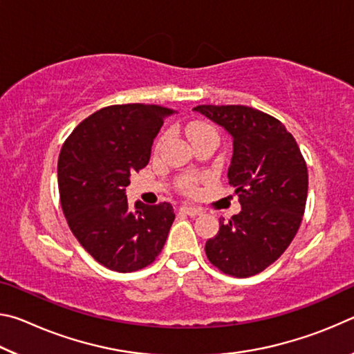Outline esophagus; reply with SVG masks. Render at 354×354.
I'll use <instances>...</instances> for the list:
<instances>
[{
    "instance_id": "34e87169",
    "label": "esophagus",
    "mask_w": 354,
    "mask_h": 354,
    "mask_svg": "<svg viewBox=\"0 0 354 354\" xmlns=\"http://www.w3.org/2000/svg\"><path fill=\"white\" fill-rule=\"evenodd\" d=\"M179 211H181L183 214L190 215V217H196V215L201 214V209L194 207V206H181L179 207Z\"/></svg>"
}]
</instances>
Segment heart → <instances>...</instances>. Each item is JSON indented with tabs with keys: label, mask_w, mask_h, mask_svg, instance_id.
<instances>
[{
	"label": "heart",
	"mask_w": 354,
	"mask_h": 354,
	"mask_svg": "<svg viewBox=\"0 0 354 354\" xmlns=\"http://www.w3.org/2000/svg\"><path fill=\"white\" fill-rule=\"evenodd\" d=\"M187 136L190 142H198L203 139H209V137H212V139H218V133L217 129H215L212 124H209L206 122H194L190 123L187 127ZM167 139H169V133H162L160 134L158 139H156L154 143V151L159 153L162 147L165 145ZM198 183H200V178L198 176H194V175H185L181 179H179V189H181L184 194L187 195H194L196 190H198Z\"/></svg>",
	"instance_id": "heart-1"
}]
</instances>
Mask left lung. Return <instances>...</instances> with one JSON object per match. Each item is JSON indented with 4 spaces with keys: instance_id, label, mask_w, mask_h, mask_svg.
Here are the masks:
<instances>
[{
    "instance_id": "left-lung-1",
    "label": "left lung",
    "mask_w": 354,
    "mask_h": 354,
    "mask_svg": "<svg viewBox=\"0 0 354 354\" xmlns=\"http://www.w3.org/2000/svg\"><path fill=\"white\" fill-rule=\"evenodd\" d=\"M194 111L232 136L227 179L242 211L206 242V256L225 274L248 278L266 270L289 247L308 198V167L278 118L254 107L201 104Z\"/></svg>"
}]
</instances>
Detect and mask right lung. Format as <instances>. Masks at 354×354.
I'll use <instances>...</instances> for the list:
<instances>
[{
  "label": "right lung",
  "mask_w": 354,
  "mask_h": 354,
  "mask_svg": "<svg viewBox=\"0 0 354 354\" xmlns=\"http://www.w3.org/2000/svg\"><path fill=\"white\" fill-rule=\"evenodd\" d=\"M171 109L115 104L92 113L64 142L57 160L61 206L82 248L113 272H136L162 251L175 212L170 203L128 206L131 173L149 162L151 145Z\"/></svg>",
  "instance_id": "obj_1"
}]
</instances>
